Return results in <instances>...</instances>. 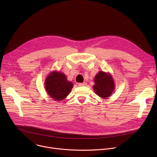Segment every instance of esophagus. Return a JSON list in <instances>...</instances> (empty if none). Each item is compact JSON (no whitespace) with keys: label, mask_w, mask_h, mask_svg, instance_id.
<instances>
[{"label":"esophagus","mask_w":157,"mask_h":157,"mask_svg":"<svg viewBox=\"0 0 157 157\" xmlns=\"http://www.w3.org/2000/svg\"><path fill=\"white\" fill-rule=\"evenodd\" d=\"M87 84V83L86 82H82V83H79V86H86Z\"/></svg>","instance_id":"obj_1"}]
</instances>
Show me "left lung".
<instances>
[{
  "mask_svg": "<svg viewBox=\"0 0 157 157\" xmlns=\"http://www.w3.org/2000/svg\"><path fill=\"white\" fill-rule=\"evenodd\" d=\"M93 89L94 93L102 99H107L113 93L115 89V83L113 76L109 73L102 71L95 76Z\"/></svg>",
  "mask_w": 157,
  "mask_h": 157,
  "instance_id": "8db88e82",
  "label": "left lung"
}]
</instances>
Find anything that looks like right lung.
Here are the masks:
<instances>
[{
	"mask_svg": "<svg viewBox=\"0 0 157 157\" xmlns=\"http://www.w3.org/2000/svg\"><path fill=\"white\" fill-rule=\"evenodd\" d=\"M73 84L68 81L64 73L53 71L44 80V88L48 95L56 101L64 99L70 93Z\"/></svg>",
	"mask_w": 157,
	"mask_h": 157,
	"instance_id": "add662e5",
	"label": "right lung"
}]
</instances>
